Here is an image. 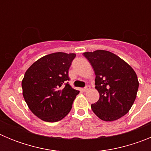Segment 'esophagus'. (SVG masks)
Segmentation results:
<instances>
[{"mask_svg": "<svg viewBox=\"0 0 151 151\" xmlns=\"http://www.w3.org/2000/svg\"><path fill=\"white\" fill-rule=\"evenodd\" d=\"M89 88H90V86H89V85H86V86H85V87L84 88L83 91H87L88 90Z\"/></svg>", "mask_w": 151, "mask_h": 151, "instance_id": "34e87169", "label": "esophagus"}]
</instances>
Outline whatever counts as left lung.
Returning <instances> with one entry per match:
<instances>
[{
	"label": "left lung",
	"mask_w": 151,
	"mask_h": 151,
	"mask_svg": "<svg viewBox=\"0 0 151 151\" xmlns=\"http://www.w3.org/2000/svg\"><path fill=\"white\" fill-rule=\"evenodd\" d=\"M95 73V88L100 98L91 104L95 115L106 122L125 116L134 102L139 82L134 69L111 52H85Z\"/></svg>",
	"instance_id": "1"
}]
</instances>
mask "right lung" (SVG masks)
I'll return each instance as SVG.
<instances>
[{
    "label": "right lung",
    "mask_w": 151,
    "mask_h": 151,
    "mask_svg": "<svg viewBox=\"0 0 151 151\" xmlns=\"http://www.w3.org/2000/svg\"><path fill=\"white\" fill-rule=\"evenodd\" d=\"M76 54L57 52L41 57L26 70L22 81L28 106L41 120L55 122L70 112L79 91L69 85L68 72Z\"/></svg>",
    "instance_id": "obj_1"
}]
</instances>
